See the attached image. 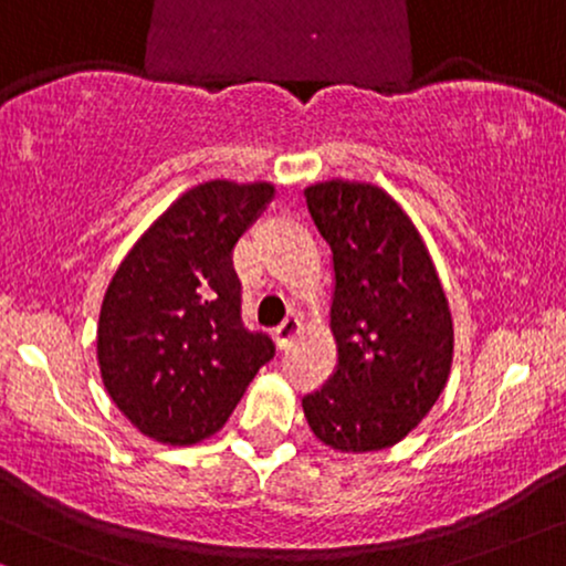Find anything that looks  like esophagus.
Masks as SVG:
<instances>
[{
	"mask_svg": "<svg viewBox=\"0 0 566 566\" xmlns=\"http://www.w3.org/2000/svg\"><path fill=\"white\" fill-rule=\"evenodd\" d=\"M295 335H301V322H297V316H287L282 324L276 326V332H274L276 348L279 350L287 348L292 339H295Z\"/></svg>",
	"mask_w": 566,
	"mask_h": 566,
	"instance_id": "1",
	"label": "esophagus"
}]
</instances>
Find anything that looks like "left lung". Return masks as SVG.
I'll return each mask as SVG.
<instances>
[{"instance_id":"1","label":"left lung","mask_w":566,"mask_h":566,"mask_svg":"<svg viewBox=\"0 0 566 566\" xmlns=\"http://www.w3.org/2000/svg\"><path fill=\"white\" fill-rule=\"evenodd\" d=\"M332 248L329 329L337 369L305 395L311 432L337 453L392 448L438 403L453 364V318L419 229L371 181L305 187Z\"/></svg>"}]
</instances>
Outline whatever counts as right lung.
Returning a JSON list of instances; mask_svg holds the SVG:
<instances>
[{"label":"right lung","instance_id":"right-lung-1","mask_svg":"<svg viewBox=\"0 0 566 566\" xmlns=\"http://www.w3.org/2000/svg\"><path fill=\"white\" fill-rule=\"evenodd\" d=\"M271 197V181L197 184L155 218L107 284L99 377L149 440L189 448L213 438L274 358V343L242 326L231 263L237 240Z\"/></svg>","mask_w":566,"mask_h":566}]
</instances>
